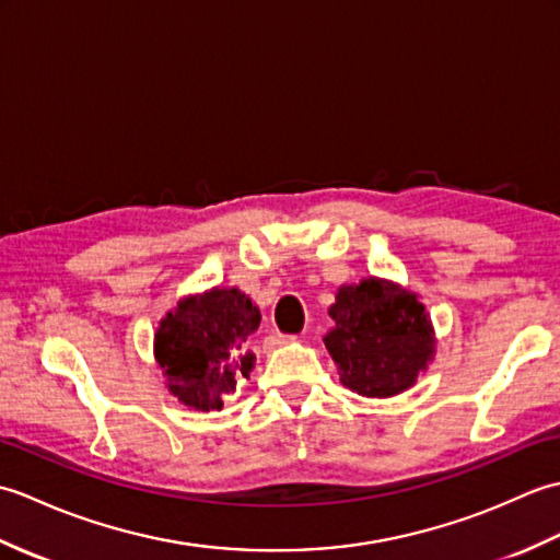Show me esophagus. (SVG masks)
<instances>
[{
	"instance_id": "1",
	"label": "esophagus",
	"mask_w": 560,
	"mask_h": 560,
	"mask_svg": "<svg viewBox=\"0 0 560 560\" xmlns=\"http://www.w3.org/2000/svg\"><path fill=\"white\" fill-rule=\"evenodd\" d=\"M293 339H295V335H281V331H273V335H269L267 343L269 347H281V343H289Z\"/></svg>"
}]
</instances>
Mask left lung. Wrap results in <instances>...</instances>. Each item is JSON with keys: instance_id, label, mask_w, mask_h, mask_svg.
Segmentation results:
<instances>
[{"instance_id": "obj_1", "label": "left lung", "mask_w": 560, "mask_h": 560, "mask_svg": "<svg viewBox=\"0 0 560 560\" xmlns=\"http://www.w3.org/2000/svg\"><path fill=\"white\" fill-rule=\"evenodd\" d=\"M325 337L341 383L363 397H392L416 383L433 353V329L416 295L389 281L341 287Z\"/></svg>"}]
</instances>
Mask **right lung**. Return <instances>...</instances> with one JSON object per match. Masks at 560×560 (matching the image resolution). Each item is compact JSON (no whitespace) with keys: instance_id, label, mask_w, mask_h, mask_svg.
Segmentation results:
<instances>
[{"instance_id":"add662e5","label":"right lung","mask_w":560,"mask_h":560,"mask_svg":"<svg viewBox=\"0 0 560 560\" xmlns=\"http://www.w3.org/2000/svg\"><path fill=\"white\" fill-rule=\"evenodd\" d=\"M259 311L237 289H213L177 303L156 331V359L168 389L185 407L221 411L235 380L247 377L255 353L245 349Z\"/></svg>"}]
</instances>
